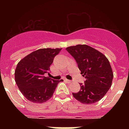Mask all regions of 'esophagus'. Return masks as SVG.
Instances as JSON below:
<instances>
[{"label": "esophagus", "instance_id": "obj_1", "mask_svg": "<svg viewBox=\"0 0 129 129\" xmlns=\"http://www.w3.org/2000/svg\"><path fill=\"white\" fill-rule=\"evenodd\" d=\"M64 81L65 82H66L67 83H68V84H70V83L72 82V81L69 80H68V79H64Z\"/></svg>", "mask_w": 129, "mask_h": 129}]
</instances>
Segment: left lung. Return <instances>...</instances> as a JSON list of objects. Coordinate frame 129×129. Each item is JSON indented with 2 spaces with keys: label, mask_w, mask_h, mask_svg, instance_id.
<instances>
[{
  "label": "left lung",
  "mask_w": 129,
  "mask_h": 129,
  "mask_svg": "<svg viewBox=\"0 0 129 129\" xmlns=\"http://www.w3.org/2000/svg\"><path fill=\"white\" fill-rule=\"evenodd\" d=\"M66 50L76 61L81 74L86 79L80 84V90L72 93L81 103L91 104L102 99L111 87L113 72L105 55L87 45H77Z\"/></svg>",
  "instance_id": "left-lung-1"
}]
</instances>
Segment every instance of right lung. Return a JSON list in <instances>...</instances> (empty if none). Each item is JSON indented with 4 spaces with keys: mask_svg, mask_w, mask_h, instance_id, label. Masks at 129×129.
I'll return each instance as SVG.
<instances>
[{
    "mask_svg": "<svg viewBox=\"0 0 129 129\" xmlns=\"http://www.w3.org/2000/svg\"><path fill=\"white\" fill-rule=\"evenodd\" d=\"M61 48L39 49L21 59L15 71V79L19 90L27 100L43 103L52 97L57 84L63 80H54L44 76L49 73L55 56Z\"/></svg>",
    "mask_w": 129,
    "mask_h": 129,
    "instance_id": "1",
    "label": "right lung"
}]
</instances>
